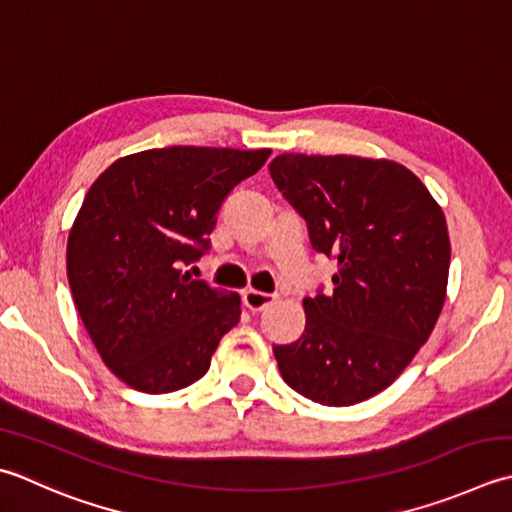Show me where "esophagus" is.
<instances>
[{
	"label": "esophagus",
	"mask_w": 512,
	"mask_h": 512,
	"mask_svg": "<svg viewBox=\"0 0 512 512\" xmlns=\"http://www.w3.org/2000/svg\"><path fill=\"white\" fill-rule=\"evenodd\" d=\"M273 302H275V295L259 293V290H246L244 293V306L250 310V313H262V310Z\"/></svg>",
	"instance_id": "1"
}]
</instances>
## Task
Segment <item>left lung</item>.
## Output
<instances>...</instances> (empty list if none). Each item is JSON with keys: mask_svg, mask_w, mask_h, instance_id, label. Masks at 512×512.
<instances>
[{"mask_svg": "<svg viewBox=\"0 0 512 512\" xmlns=\"http://www.w3.org/2000/svg\"><path fill=\"white\" fill-rule=\"evenodd\" d=\"M268 168L310 244L337 262L335 286L304 299L302 337L273 346L279 373L317 404H359L433 333L448 284L446 217L419 177L388 159L286 153Z\"/></svg>", "mask_w": 512, "mask_h": 512, "instance_id": "left-lung-1", "label": "left lung"}]
</instances>
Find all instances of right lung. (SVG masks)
<instances>
[{
  "label": "right lung",
  "instance_id": "add662e5",
  "mask_svg": "<svg viewBox=\"0 0 512 512\" xmlns=\"http://www.w3.org/2000/svg\"><path fill=\"white\" fill-rule=\"evenodd\" d=\"M268 155L153 148L117 159L90 186L68 235V284L97 353L130 388L159 395L197 382L239 322V295L184 266L210 248L217 210Z\"/></svg>",
  "mask_w": 512,
  "mask_h": 512
}]
</instances>
